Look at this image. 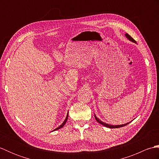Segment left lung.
I'll return each instance as SVG.
<instances>
[{"mask_svg":"<svg viewBox=\"0 0 159 159\" xmlns=\"http://www.w3.org/2000/svg\"><path fill=\"white\" fill-rule=\"evenodd\" d=\"M125 36H126V38L128 40H130V41L133 42H134V43H136L135 40H134L133 38H132L128 34V33H126V34H125ZM94 117H95L96 120V121H98V122L100 123V124L103 125L104 126L107 127V128H121V127H123V126H126V125L128 124L129 123H130V122H128V123L124 124H121V125H111V124H107V123H104V122H103V121H101V120L99 119V118H98V117H96L95 113H94Z\"/></svg>","mask_w":159,"mask_h":159,"instance_id":"left-lung-1","label":"left lung"}]
</instances>
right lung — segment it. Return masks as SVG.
I'll use <instances>...</instances> for the list:
<instances>
[{"label":"right lung","mask_w":159,"mask_h":159,"mask_svg":"<svg viewBox=\"0 0 159 159\" xmlns=\"http://www.w3.org/2000/svg\"><path fill=\"white\" fill-rule=\"evenodd\" d=\"M67 119H68V112H67V116H66V119H65V120L63 121V122L60 125V126H59V127H57V128H55V130H52V131H55V130H59V129H60V128H61L63 126H64V125L66 124V121H67Z\"/></svg>","instance_id":"add662e5"}]
</instances>
